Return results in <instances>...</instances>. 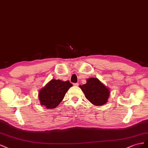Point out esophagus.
Listing matches in <instances>:
<instances>
[{
  "label": "esophagus",
  "instance_id": "1",
  "mask_svg": "<svg viewBox=\"0 0 148 148\" xmlns=\"http://www.w3.org/2000/svg\"><path fill=\"white\" fill-rule=\"evenodd\" d=\"M73 85H74V86H78L79 85V83H74Z\"/></svg>",
  "mask_w": 148,
  "mask_h": 148
}]
</instances>
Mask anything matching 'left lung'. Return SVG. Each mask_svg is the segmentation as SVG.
I'll use <instances>...</instances> for the list:
<instances>
[{"label": "left lung", "instance_id": "left-lung-1", "mask_svg": "<svg viewBox=\"0 0 148 148\" xmlns=\"http://www.w3.org/2000/svg\"><path fill=\"white\" fill-rule=\"evenodd\" d=\"M86 99L95 105H102L107 102L110 95L108 88L105 87L98 79L90 78L87 83L80 86Z\"/></svg>", "mask_w": 148, "mask_h": 148}]
</instances>
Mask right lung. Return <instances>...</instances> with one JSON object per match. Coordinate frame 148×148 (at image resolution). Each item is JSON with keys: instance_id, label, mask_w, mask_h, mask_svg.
Instances as JSON below:
<instances>
[{"instance_id": "1", "label": "right lung", "mask_w": 148, "mask_h": 148, "mask_svg": "<svg viewBox=\"0 0 148 148\" xmlns=\"http://www.w3.org/2000/svg\"><path fill=\"white\" fill-rule=\"evenodd\" d=\"M73 84L69 81L53 79L39 92L40 103L46 108H54L64 99L66 93Z\"/></svg>"}]
</instances>
